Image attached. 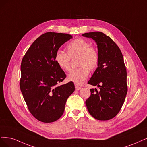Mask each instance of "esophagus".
I'll use <instances>...</instances> for the list:
<instances>
[{
	"instance_id": "1",
	"label": "esophagus",
	"mask_w": 147,
	"mask_h": 147,
	"mask_svg": "<svg viewBox=\"0 0 147 147\" xmlns=\"http://www.w3.org/2000/svg\"><path fill=\"white\" fill-rule=\"evenodd\" d=\"M75 89H76V90H80L81 89V87H78L77 86H75Z\"/></svg>"
}]
</instances>
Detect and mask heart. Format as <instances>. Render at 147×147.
<instances>
[{"instance_id": "obj_1", "label": "heart", "mask_w": 147, "mask_h": 147, "mask_svg": "<svg viewBox=\"0 0 147 147\" xmlns=\"http://www.w3.org/2000/svg\"><path fill=\"white\" fill-rule=\"evenodd\" d=\"M68 54L59 51L55 55V60L59 67L65 71L71 70V59L78 57L79 68L73 70L68 76V79L76 86H80L88 77L90 69H96L99 63V54L96 48L91 46L87 40L76 39L67 46Z\"/></svg>"}]
</instances>
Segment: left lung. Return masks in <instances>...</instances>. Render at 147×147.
Listing matches in <instances>:
<instances>
[{"label":"left lung","instance_id":"obj_1","mask_svg":"<svg viewBox=\"0 0 147 147\" xmlns=\"http://www.w3.org/2000/svg\"><path fill=\"white\" fill-rule=\"evenodd\" d=\"M82 36L95 41L99 54L98 68L88 84L100 90L90 89L91 95L86 101L87 109L95 119L109 120L120 112L127 92L123 57L115 42L102 32L86 33Z\"/></svg>","mask_w":147,"mask_h":147}]
</instances>
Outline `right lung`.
<instances>
[{
	"mask_svg": "<svg viewBox=\"0 0 147 147\" xmlns=\"http://www.w3.org/2000/svg\"><path fill=\"white\" fill-rule=\"evenodd\" d=\"M72 38L61 33H45L33 42L22 58L21 91L30 112L41 122L59 119L75 90L73 82L60 86L67 76L55 60L60 47Z\"/></svg>",
	"mask_w": 147,
	"mask_h": 147,
	"instance_id": "obj_1",
	"label": "right lung"
}]
</instances>
